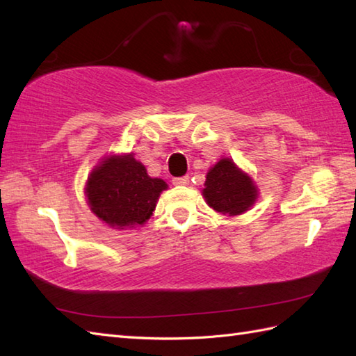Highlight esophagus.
Listing matches in <instances>:
<instances>
[{
	"mask_svg": "<svg viewBox=\"0 0 356 356\" xmlns=\"http://www.w3.org/2000/svg\"><path fill=\"white\" fill-rule=\"evenodd\" d=\"M188 184H190V177H188V176L172 179V185H176V186H185Z\"/></svg>",
	"mask_w": 356,
	"mask_h": 356,
	"instance_id": "obj_1",
	"label": "esophagus"
}]
</instances>
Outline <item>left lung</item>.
<instances>
[{
    "instance_id": "obj_1",
    "label": "left lung",
    "mask_w": 356,
    "mask_h": 356,
    "mask_svg": "<svg viewBox=\"0 0 356 356\" xmlns=\"http://www.w3.org/2000/svg\"><path fill=\"white\" fill-rule=\"evenodd\" d=\"M202 195L216 213L231 217L243 214L254 207L259 199V188L232 159L223 157L207 172Z\"/></svg>"
}]
</instances>
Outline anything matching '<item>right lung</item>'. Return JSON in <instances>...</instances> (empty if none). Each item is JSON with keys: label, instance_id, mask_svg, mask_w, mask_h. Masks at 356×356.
Segmentation results:
<instances>
[{"label": "right lung", "instance_id": "obj_1", "mask_svg": "<svg viewBox=\"0 0 356 356\" xmlns=\"http://www.w3.org/2000/svg\"><path fill=\"white\" fill-rule=\"evenodd\" d=\"M165 180L149 177L133 153L105 156L88 174L86 197L92 213L113 229H133L153 216Z\"/></svg>", "mask_w": 356, "mask_h": 356}]
</instances>
